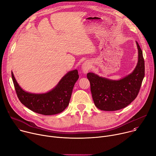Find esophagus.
<instances>
[{
    "label": "esophagus",
    "instance_id": "1",
    "mask_svg": "<svg viewBox=\"0 0 156 156\" xmlns=\"http://www.w3.org/2000/svg\"><path fill=\"white\" fill-rule=\"evenodd\" d=\"M82 71L84 73H86L91 69V64L90 62H85L82 65Z\"/></svg>",
    "mask_w": 156,
    "mask_h": 156
}]
</instances>
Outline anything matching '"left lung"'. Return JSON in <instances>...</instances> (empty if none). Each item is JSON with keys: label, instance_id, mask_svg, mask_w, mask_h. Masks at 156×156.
Masks as SVG:
<instances>
[{"label": "left lung", "instance_id": "obj_1", "mask_svg": "<svg viewBox=\"0 0 156 156\" xmlns=\"http://www.w3.org/2000/svg\"><path fill=\"white\" fill-rule=\"evenodd\" d=\"M138 62L131 74L119 81L99 77L88 73L91 91L95 105L100 110L115 111L126 107L137 97L144 77V60L143 51L136 42Z\"/></svg>", "mask_w": 156, "mask_h": 156}]
</instances>
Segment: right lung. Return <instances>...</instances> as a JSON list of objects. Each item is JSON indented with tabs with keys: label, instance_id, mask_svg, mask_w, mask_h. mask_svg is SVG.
Returning <instances> with one entry per match:
<instances>
[{
	"label": "right lung",
	"instance_id": "obj_1",
	"mask_svg": "<svg viewBox=\"0 0 156 156\" xmlns=\"http://www.w3.org/2000/svg\"><path fill=\"white\" fill-rule=\"evenodd\" d=\"M76 70L66 74L57 86L45 94H32L25 92L17 83L13 72L12 77L20 101L33 112L51 115L59 114L69 104L73 86L79 78Z\"/></svg>",
	"mask_w": 156,
	"mask_h": 156
}]
</instances>
